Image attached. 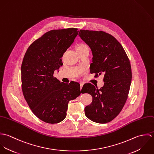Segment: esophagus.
<instances>
[{
	"label": "esophagus",
	"mask_w": 154,
	"mask_h": 154,
	"mask_svg": "<svg viewBox=\"0 0 154 154\" xmlns=\"http://www.w3.org/2000/svg\"><path fill=\"white\" fill-rule=\"evenodd\" d=\"M84 84V83H83V82H81V83H80V85H81V89L82 88V87H83Z\"/></svg>",
	"instance_id": "1"
}]
</instances>
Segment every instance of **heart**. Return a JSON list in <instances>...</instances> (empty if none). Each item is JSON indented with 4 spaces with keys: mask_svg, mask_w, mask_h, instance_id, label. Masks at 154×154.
Returning <instances> with one entry per match:
<instances>
[{
    "mask_svg": "<svg viewBox=\"0 0 154 154\" xmlns=\"http://www.w3.org/2000/svg\"><path fill=\"white\" fill-rule=\"evenodd\" d=\"M89 49L88 47L86 45L84 44H79L77 45V46L76 47V50H81V49Z\"/></svg>",
    "mask_w": 154,
    "mask_h": 154,
    "instance_id": "b5f03b06",
    "label": "heart"
}]
</instances>
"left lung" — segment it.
I'll use <instances>...</instances> for the list:
<instances>
[{
	"label": "left lung",
	"instance_id": "1",
	"mask_svg": "<svg viewBox=\"0 0 154 154\" xmlns=\"http://www.w3.org/2000/svg\"><path fill=\"white\" fill-rule=\"evenodd\" d=\"M79 36L92 53L90 73H95V78L103 75L104 82L100 89L90 83L83 86V92L92 97L85 114L94 122L107 123L119 114L128 99L132 81L130 60L122 45L109 33L81 29Z\"/></svg>",
	"mask_w": 154,
	"mask_h": 154
}]
</instances>
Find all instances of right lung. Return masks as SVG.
Returning <instances> with one entry per match:
<instances>
[{
  "label": "right lung",
  "instance_id": "obj_1",
  "mask_svg": "<svg viewBox=\"0 0 154 154\" xmlns=\"http://www.w3.org/2000/svg\"><path fill=\"white\" fill-rule=\"evenodd\" d=\"M78 28L53 29L45 32L28 48L21 65L22 89L32 112L50 124L66 116L68 103L80 95V84L60 82L54 72L63 65L60 59L73 43Z\"/></svg>",
  "mask_w": 154,
  "mask_h": 154
}]
</instances>
